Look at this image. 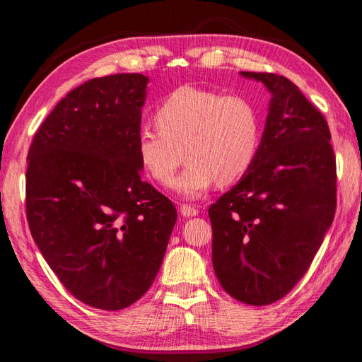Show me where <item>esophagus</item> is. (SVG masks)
Instances as JSON below:
<instances>
[{
  "mask_svg": "<svg viewBox=\"0 0 362 362\" xmlns=\"http://www.w3.org/2000/svg\"><path fill=\"white\" fill-rule=\"evenodd\" d=\"M180 214H182L183 217H194V216H198V211H196L193 206L182 204L180 206Z\"/></svg>",
  "mask_w": 362,
  "mask_h": 362,
  "instance_id": "34e87169",
  "label": "esophagus"
}]
</instances>
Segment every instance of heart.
<instances>
[{"mask_svg": "<svg viewBox=\"0 0 362 362\" xmlns=\"http://www.w3.org/2000/svg\"><path fill=\"white\" fill-rule=\"evenodd\" d=\"M158 132L142 127L136 137L137 161L159 185L170 183L180 198L196 199L218 182L231 185L249 173L260 148L262 126L255 107L241 95L182 86L155 112Z\"/></svg>", "mask_w": 362, "mask_h": 362, "instance_id": "obj_1", "label": "heart"}]
</instances>
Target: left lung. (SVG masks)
<instances>
[{
	"instance_id": "obj_1",
	"label": "left lung",
	"mask_w": 362,
	"mask_h": 362,
	"mask_svg": "<svg viewBox=\"0 0 362 362\" xmlns=\"http://www.w3.org/2000/svg\"><path fill=\"white\" fill-rule=\"evenodd\" d=\"M240 73L272 99L252 168L209 207L212 265L225 292L262 306L302 279L332 225L335 156L327 121L296 84Z\"/></svg>"
}]
</instances>
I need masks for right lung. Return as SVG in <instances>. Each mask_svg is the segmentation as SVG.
I'll list each match as a JSON object with an SVG mask.
<instances>
[{
  "mask_svg": "<svg viewBox=\"0 0 362 362\" xmlns=\"http://www.w3.org/2000/svg\"><path fill=\"white\" fill-rule=\"evenodd\" d=\"M150 79H89L60 100L28 150L27 220L66 291L116 311L144 296L174 230V204L140 177L136 137Z\"/></svg>",
  "mask_w": 362,
  "mask_h": 362,
  "instance_id": "add662e5",
  "label": "right lung"
}]
</instances>
